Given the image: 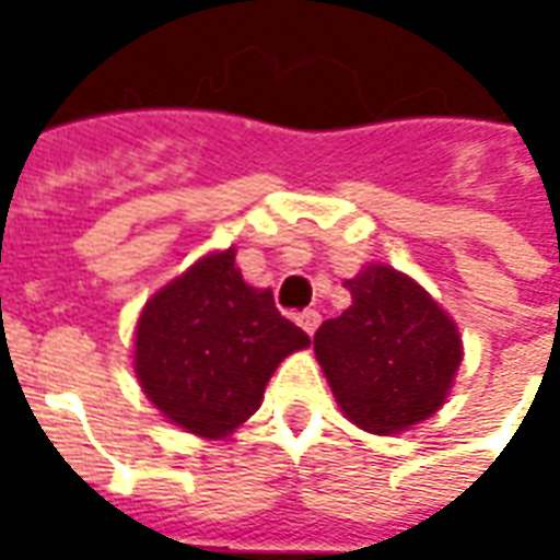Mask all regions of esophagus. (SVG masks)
<instances>
[{"instance_id":"obj_1","label":"esophagus","mask_w":560,"mask_h":560,"mask_svg":"<svg viewBox=\"0 0 560 560\" xmlns=\"http://www.w3.org/2000/svg\"><path fill=\"white\" fill-rule=\"evenodd\" d=\"M296 324L308 332V336H315V329L320 327V315H317L315 308H305V312H300L296 315Z\"/></svg>"}]
</instances>
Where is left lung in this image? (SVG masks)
<instances>
[{
  "mask_svg": "<svg viewBox=\"0 0 560 560\" xmlns=\"http://www.w3.org/2000/svg\"><path fill=\"white\" fill-rule=\"evenodd\" d=\"M353 305L315 332L317 363L360 429L396 434L432 417L462 363L456 324L408 276L369 267L345 281Z\"/></svg>",
  "mask_w": 560,
  "mask_h": 560,
  "instance_id": "obj_1",
  "label": "left lung"
}]
</instances>
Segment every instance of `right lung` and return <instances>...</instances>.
<instances>
[{
    "mask_svg": "<svg viewBox=\"0 0 560 560\" xmlns=\"http://www.w3.org/2000/svg\"><path fill=\"white\" fill-rule=\"evenodd\" d=\"M308 336L248 288L233 248L203 257L143 308L135 372L149 401L185 432L221 438L260 408L267 381Z\"/></svg>",
    "mask_w": 560,
    "mask_h": 560,
    "instance_id": "obj_1",
    "label": "right lung"
}]
</instances>
